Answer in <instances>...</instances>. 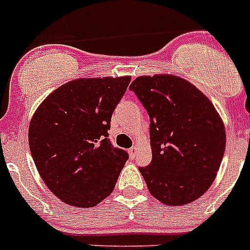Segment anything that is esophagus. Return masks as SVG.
<instances>
[{"instance_id": "esophagus-1", "label": "esophagus", "mask_w": 250, "mask_h": 250, "mask_svg": "<svg viewBox=\"0 0 250 250\" xmlns=\"http://www.w3.org/2000/svg\"><path fill=\"white\" fill-rule=\"evenodd\" d=\"M137 151H138V148H137V146H132V148H130L129 150H128V153H129V157L130 158L136 157Z\"/></svg>"}]
</instances>
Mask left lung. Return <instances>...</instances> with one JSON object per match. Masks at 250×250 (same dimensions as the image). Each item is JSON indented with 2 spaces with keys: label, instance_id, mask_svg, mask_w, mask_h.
Returning <instances> with one entry per match:
<instances>
[{
  "label": "left lung",
  "instance_id": "left-lung-1",
  "mask_svg": "<svg viewBox=\"0 0 250 250\" xmlns=\"http://www.w3.org/2000/svg\"><path fill=\"white\" fill-rule=\"evenodd\" d=\"M129 88L150 118L153 159L139 167L149 192L170 206L195 201L222 163L226 130L220 114L199 88L178 76H139Z\"/></svg>",
  "mask_w": 250,
  "mask_h": 250
}]
</instances>
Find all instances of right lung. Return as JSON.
<instances>
[{"label":"right lung","mask_w":250,"mask_h":250,"mask_svg":"<svg viewBox=\"0 0 250 250\" xmlns=\"http://www.w3.org/2000/svg\"><path fill=\"white\" fill-rule=\"evenodd\" d=\"M129 83V76L72 80L34 112L28 130L32 158L49 190L65 204L93 207L113 191L128 154L107 137Z\"/></svg>","instance_id":"right-lung-1"}]
</instances>
